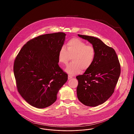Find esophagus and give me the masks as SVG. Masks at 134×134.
Here are the masks:
<instances>
[{
  "label": "esophagus",
  "instance_id": "1",
  "mask_svg": "<svg viewBox=\"0 0 134 134\" xmlns=\"http://www.w3.org/2000/svg\"><path fill=\"white\" fill-rule=\"evenodd\" d=\"M72 78H73L72 76H71V75H68V79H71Z\"/></svg>",
  "mask_w": 134,
  "mask_h": 134
}]
</instances>
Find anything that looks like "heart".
<instances>
[{"instance_id": "1", "label": "heart", "mask_w": 134, "mask_h": 134, "mask_svg": "<svg viewBox=\"0 0 134 134\" xmlns=\"http://www.w3.org/2000/svg\"><path fill=\"white\" fill-rule=\"evenodd\" d=\"M96 50L92 45L78 38H72L67 42L66 48L63 46L58 53V61L66 65L72 57L71 63L67 65L66 71L71 75L85 71L91 67L94 60Z\"/></svg>"}]
</instances>
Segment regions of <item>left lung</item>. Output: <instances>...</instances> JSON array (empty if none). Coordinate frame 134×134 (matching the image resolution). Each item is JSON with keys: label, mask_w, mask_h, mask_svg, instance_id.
<instances>
[{"label": "left lung", "mask_w": 134, "mask_h": 134, "mask_svg": "<svg viewBox=\"0 0 134 134\" xmlns=\"http://www.w3.org/2000/svg\"><path fill=\"white\" fill-rule=\"evenodd\" d=\"M90 43L96 50L93 62L78 81L79 100L88 107H96L112 96L121 74V65L115 50L96 37L78 35Z\"/></svg>", "instance_id": "left-lung-1"}]
</instances>
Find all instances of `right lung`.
I'll list each match as a JSON object with an SVG mask.
<instances>
[{"instance_id":"1","label":"right lung","mask_w":134,"mask_h":134,"mask_svg":"<svg viewBox=\"0 0 134 134\" xmlns=\"http://www.w3.org/2000/svg\"><path fill=\"white\" fill-rule=\"evenodd\" d=\"M65 36L62 32L39 36L28 41L15 58L13 72L17 89L32 107L50 106L68 80L67 74L58 65Z\"/></svg>"}]
</instances>
